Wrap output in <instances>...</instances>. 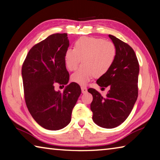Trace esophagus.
Masks as SVG:
<instances>
[{
    "instance_id": "1",
    "label": "esophagus",
    "mask_w": 160,
    "mask_h": 160,
    "mask_svg": "<svg viewBox=\"0 0 160 160\" xmlns=\"http://www.w3.org/2000/svg\"><path fill=\"white\" fill-rule=\"evenodd\" d=\"M81 90H82V93L85 94L88 92V88L86 87H81Z\"/></svg>"
}]
</instances>
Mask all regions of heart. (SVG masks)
<instances>
[{"mask_svg":"<svg viewBox=\"0 0 160 160\" xmlns=\"http://www.w3.org/2000/svg\"><path fill=\"white\" fill-rule=\"evenodd\" d=\"M116 47L113 42L97 37H83L78 39L73 48H68L64 53L66 68L72 71L77 68L82 58V65L71 75V80L85 85L93 76L102 77L107 73L116 58Z\"/></svg>","mask_w":160,"mask_h":160,"instance_id":"b5f03b06","label":"heart"}]
</instances>
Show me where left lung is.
Returning a JSON list of instances; mask_svg holds the SVG:
<instances>
[{
    "label": "left lung",
    "mask_w": 160,
    "mask_h": 160,
    "mask_svg": "<svg viewBox=\"0 0 160 160\" xmlns=\"http://www.w3.org/2000/svg\"><path fill=\"white\" fill-rule=\"evenodd\" d=\"M109 37L116 47V58L107 73L97 80L99 86L109 88L106 97L93 88L90 104L92 120L104 128H113L125 121L133 108L138 94L139 63L133 49L113 35Z\"/></svg>",
    "instance_id": "1"
}]
</instances>
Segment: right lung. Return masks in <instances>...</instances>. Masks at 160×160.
Returning a JSON list of instances; mask_svg holds the SVG:
<instances>
[{
  "instance_id": "add662e5",
  "label": "right lung",
  "mask_w": 160,
  "mask_h": 160,
  "mask_svg": "<svg viewBox=\"0 0 160 160\" xmlns=\"http://www.w3.org/2000/svg\"><path fill=\"white\" fill-rule=\"evenodd\" d=\"M68 47L66 33L51 34L29 50L22 67L29 112L39 125L51 131L68 125L81 94L80 87L75 82L68 85L63 92L54 90L56 84L64 86L69 81L64 63Z\"/></svg>"
}]
</instances>
